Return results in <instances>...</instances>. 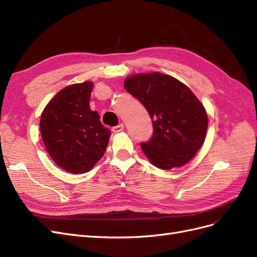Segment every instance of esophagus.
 Instances as JSON below:
<instances>
[{
  "label": "esophagus",
  "mask_w": 257,
  "mask_h": 257,
  "mask_svg": "<svg viewBox=\"0 0 257 257\" xmlns=\"http://www.w3.org/2000/svg\"><path fill=\"white\" fill-rule=\"evenodd\" d=\"M123 130V123H119V125L117 126H114L112 128V131L114 132V134H117V132H120Z\"/></svg>",
  "instance_id": "1"
}]
</instances>
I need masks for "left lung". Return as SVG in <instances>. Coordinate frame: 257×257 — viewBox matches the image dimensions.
I'll return each instance as SVG.
<instances>
[{
	"label": "left lung",
	"instance_id": "8db88e82",
	"mask_svg": "<svg viewBox=\"0 0 257 257\" xmlns=\"http://www.w3.org/2000/svg\"><path fill=\"white\" fill-rule=\"evenodd\" d=\"M123 86L153 120L152 138L140 145L155 167L171 170L191 160L204 143L208 117L190 88L160 72L128 77Z\"/></svg>",
	"mask_w": 257,
	"mask_h": 257
}]
</instances>
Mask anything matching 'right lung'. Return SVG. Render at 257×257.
Returning a JSON list of instances; mask_svg holds the SVG:
<instances>
[{
  "instance_id": "add662e5",
  "label": "right lung",
  "mask_w": 257,
  "mask_h": 257,
  "mask_svg": "<svg viewBox=\"0 0 257 257\" xmlns=\"http://www.w3.org/2000/svg\"><path fill=\"white\" fill-rule=\"evenodd\" d=\"M92 82L60 90L41 114L40 132L53 161L72 174L86 173L103 156L111 131L89 109Z\"/></svg>"
}]
</instances>
